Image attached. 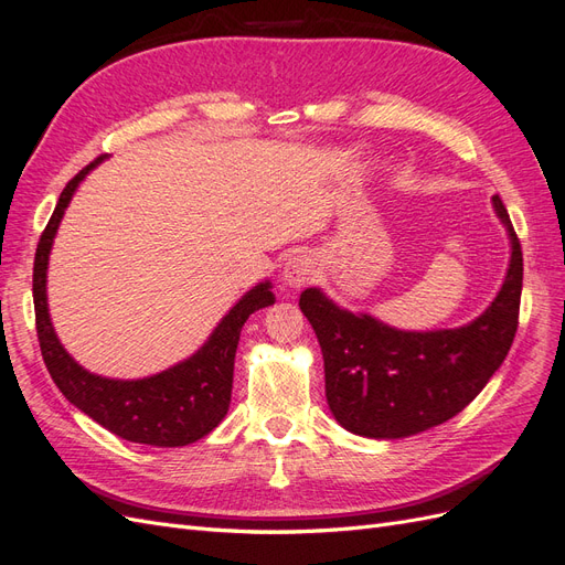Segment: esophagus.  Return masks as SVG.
I'll use <instances>...</instances> for the list:
<instances>
[{
  "label": "esophagus",
  "instance_id": "esophagus-1",
  "mask_svg": "<svg viewBox=\"0 0 565 565\" xmlns=\"http://www.w3.org/2000/svg\"><path fill=\"white\" fill-rule=\"evenodd\" d=\"M316 273H318V264H316L313 256L306 254V252H299L287 262L285 280H287V285L301 287V285H309L316 278Z\"/></svg>",
  "mask_w": 565,
  "mask_h": 565
}]
</instances>
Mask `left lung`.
<instances>
[{
    "label": "left lung",
    "instance_id": "obj_1",
    "mask_svg": "<svg viewBox=\"0 0 565 565\" xmlns=\"http://www.w3.org/2000/svg\"><path fill=\"white\" fill-rule=\"evenodd\" d=\"M494 212L507 226L511 262L504 285L465 328L403 332L339 309L318 287L301 292L324 361V396L334 419L367 438H405L461 413L507 358L519 328L523 252L500 195Z\"/></svg>",
    "mask_w": 565,
    "mask_h": 565
}]
</instances>
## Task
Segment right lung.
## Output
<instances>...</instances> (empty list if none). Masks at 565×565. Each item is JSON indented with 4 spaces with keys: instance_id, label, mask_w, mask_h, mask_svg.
Returning a JSON list of instances; mask_svg holds the SVG:
<instances>
[{
    "instance_id": "add662e5",
    "label": "right lung",
    "mask_w": 565,
    "mask_h": 565,
    "mask_svg": "<svg viewBox=\"0 0 565 565\" xmlns=\"http://www.w3.org/2000/svg\"><path fill=\"white\" fill-rule=\"evenodd\" d=\"M104 158H96L82 172L67 181L40 237L35 268H32V299H35L38 339L44 365L63 396L79 407L84 415L119 438L146 443L158 448H179L207 436L226 417L233 388L235 349L241 341L245 320L266 309L276 297L270 282H259L237 301L216 324L204 347L188 361L146 380H106L77 365L54 332L46 306V266L65 207L75 188Z\"/></svg>"
}]
</instances>
